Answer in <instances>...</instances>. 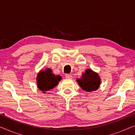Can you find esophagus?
Returning <instances> with one entry per match:
<instances>
[{"instance_id": "obj_1", "label": "esophagus", "mask_w": 135, "mask_h": 135, "mask_svg": "<svg viewBox=\"0 0 135 135\" xmlns=\"http://www.w3.org/2000/svg\"><path fill=\"white\" fill-rule=\"evenodd\" d=\"M65 77L66 79H72V77H73V76H72L71 74H66Z\"/></svg>"}]
</instances>
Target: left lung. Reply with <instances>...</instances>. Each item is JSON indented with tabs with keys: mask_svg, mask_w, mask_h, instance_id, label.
<instances>
[{
	"mask_svg": "<svg viewBox=\"0 0 135 135\" xmlns=\"http://www.w3.org/2000/svg\"><path fill=\"white\" fill-rule=\"evenodd\" d=\"M81 88L86 92L95 91L98 89L101 84V79L98 74L91 69L85 70L82 77L77 79Z\"/></svg>",
	"mask_w": 135,
	"mask_h": 135,
	"instance_id": "1",
	"label": "left lung"
}]
</instances>
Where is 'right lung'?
<instances>
[{
  "mask_svg": "<svg viewBox=\"0 0 135 135\" xmlns=\"http://www.w3.org/2000/svg\"><path fill=\"white\" fill-rule=\"evenodd\" d=\"M61 79L60 75H55L53 74L52 70L50 68L40 70L36 77L37 87L42 93H45L47 91L55 87Z\"/></svg>",
  "mask_w": 135,
  "mask_h": 135,
  "instance_id": "obj_1",
  "label": "right lung"
}]
</instances>
